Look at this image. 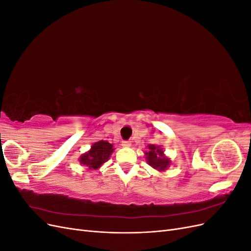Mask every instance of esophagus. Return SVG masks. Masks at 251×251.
<instances>
[{
  "instance_id": "1",
  "label": "esophagus",
  "mask_w": 251,
  "mask_h": 251,
  "mask_svg": "<svg viewBox=\"0 0 251 251\" xmlns=\"http://www.w3.org/2000/svg\"><path fill=\"white\" fill-rule=\"evenodd\" d=\"M131 141H123V143H121V146H123L124 148H130L131 147Z\"/></svg>"
}]
</instances>
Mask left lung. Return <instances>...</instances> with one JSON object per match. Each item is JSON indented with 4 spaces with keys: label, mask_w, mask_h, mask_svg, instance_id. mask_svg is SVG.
I'll return each mask as SVG.
<instances>
[{
    "label": "left lung",
    "mask_w": 251,
    "mask_h": 251,
    "mask_svg": "<svg viewBox=\"0 0 251 251\" xmlns=\"http://www.w3.org/2000/svg\"><path fill=\"white\" fill-rule=\"evenodd\" d=\"M148 164L158 172H165L172 164V160L164 154V150L161 146L149 144L148 151L144 153Z\"/></svg>",
    "instance_id": "obj_1"
}]
</instances>
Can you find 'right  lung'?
<instances>
[{
	"label": "right lung",
	"instance_id": "right-lung-1",
	"mask_svg": "<svg viewBox=\"0 0 251 251\" xmlns=\"http://www.w3.org/2000/svg\"><path fill=\"white\" fill-rule=\"evenodd\" d=\"M113 151L114 148L112 143L100 140L93 143L91 149L79 157L78 161L91 171L98 170L103 163L109 160Z\"/></svg>",
	"mask_w": 251,
	"mask_h": 251
}]
</instances>
